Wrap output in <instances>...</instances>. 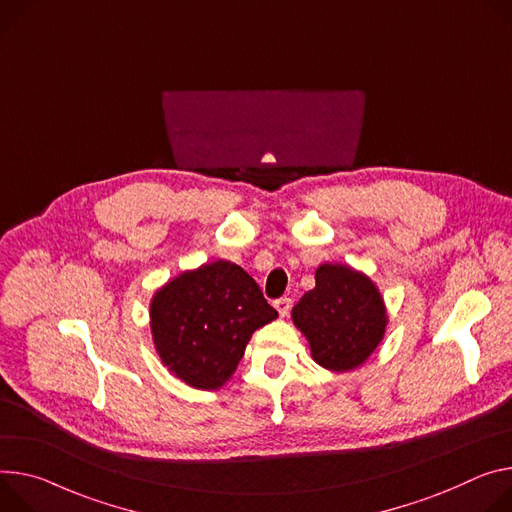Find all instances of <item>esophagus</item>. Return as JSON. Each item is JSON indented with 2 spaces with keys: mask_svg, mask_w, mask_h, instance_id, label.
Segmentation results:
<instances>
[{
  "mask_svg": "<svg viewBox=\"0 0 512 512\" xmlns=\"http://www.w3.org/2000/svg\"><path fill=\"white\" fill-rule=\"evenodd\" d=\"M273 306H275V310H277V312H280V316H282V318H286V316L290 314L292 300H290V298H280V300H275V302H273Z\"/></svg>",
  "mask_w": 512,
  "mask_h": 512,
  "instance_id": "obj_1",
  "label": "esophagus"
}]
</instances>
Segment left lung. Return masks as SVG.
I'll use <instances>...</instances> for the list:
<instances>
[{
	"label": "left lung",
	"mask_w": 512,
	"mask_h": 512,
	"mask_svg": "<svg viewBox=\"0 0 512 512\" xmlns=\"http://www.w3.org/2000/svg\"><path fill=\"white\" fill-rule=\"evenodd\" d=\"M316 286L292 310L312 359L329 371L361 367L384 339L388 314L378 286L363 271L322 263Z\"/></svg>",
	"instance_id": "obj_1"
}]
</instances>
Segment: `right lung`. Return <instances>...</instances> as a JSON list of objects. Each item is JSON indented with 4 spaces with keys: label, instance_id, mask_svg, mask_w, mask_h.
<instances>
[{
    "label": "right lung",
    "instance_id": "add662e5",
    "mask_svg": "<svg viewBox=\"0 0 512 512\" xmlns=\"http://www.w3.org/2000/svg\"><path fill=\"white\" fill-rule=\"evenodd\" d=\"M275 318L253 277L224 259L181 271L151 300V333L163 365L198 390L222 388L251 335Z\"/></svg>",
    "mask_w": 512,
    "mask_h": 512
}]
</instances>
